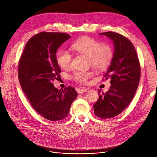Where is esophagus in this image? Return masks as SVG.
Wrapping results in <instances>:
<instances>
[{"instance_id": "esophagus-1", "label": "esophagus", "mask_w": 157, "mask_h": 157, "mask_svg": "<svg viewBox=\"0 0 157 157\" xmlns=\"http://www.w3.org/2000/svg\"><path fill=\"white\" fill-rule=\"evenodd\" d=\"M87 88H80V89H78L77 90V92L78 94H81V93H84L85 92L87 91Z\"/></svg>"}]
</instances>
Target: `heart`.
Segmentation results:
<instances>
[{
    "label": "heart",
    "mask_w": 157,
    "mask_h": 157,
    "mask_svg": "<svg viewBox=\"0 0 157 157\" xmlns=\"http://www.w3.org/2000/svg\"><path fill=\"white\" fill-rule=\"evenodd\" d=\"M73 49L80 54L88 57V65L98 71L107 70L111 65L114 56L113 48L107 43H102L90 36H82L75 41ZM73 55L67 50H61L57 54V62L63 69H69L72 66ZM94 76L92 71H77L72 75L75 81L86 84Z\"/></svg>",
    "instance_id": "b5f03b06"
}]
</instances>
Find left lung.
I'll return each instance as SVG.
<instances>
[{
	"instance_id": "1",
	"label": "left lung",
	"mask_w": 157,
	"mask_h": 157,
	"mask_svg": "<svg viewBox=\"0 0 157 157\" xmlns=\"http://www.w3.org/2000/svg\"><path fill=\"white\" fill-rule=\"evenodd\" d=\"M113 40L115 52L112 63L103 78L111 80L109 91L101 94L94 105V114L101 118H111L119 115L129 105L138 87L141 68L134 45L119 33H101Z\"/></svg>"
}]
</instances>
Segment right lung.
<instances>
[{"mask_svg":"<svg viewBox=\"0 0 157 157\" xmlns=\"http://www.w3.org/2000/svg\"><path fill=\"white\" fill-rule=\"evenodd\" d=\"M70 37L64 33H38L28 40L19 61L18 78L23 92L33 109L51 121L67 117L77 97L74 88L61 91L52 83L61 77L57 50Z\"/></svg>","mask_w":157,"mask_h":157,"instance_id":"1","label":"right lung"}]
</instances>
